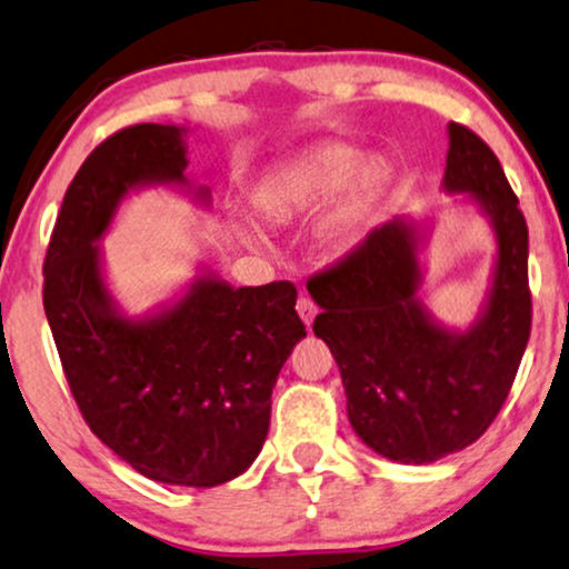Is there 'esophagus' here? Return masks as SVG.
I'll use <instances>...</instances> for the list:
<instances>
[{"label":"esophagus","mask_w":569,"mask_h":569,"mask_svg":"<svg viewBox=\"0 0 569 569\" xmlns=\"http://www.w3.org/2000/svg\"><path fill=\"white\" fill-rule=\"evenodd\" d=\"M297 312H299V317H301V322L307 325H312L315 322V317H317V305L309 297H299V301H297Z\"/></svg>","instance_id":"esophagus-1"}]
</instances>
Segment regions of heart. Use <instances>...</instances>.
I'll return each instance as SVG.
<instances>
[{"instance_id": "b5f03b06", "label": "heart", "mask_w": 569, "mask_h": 569, "mask_svg": "<svg viewBox=\"0 0 569 569\" xmlns=\"http://www.w3.org/2000/svg\"><path fill=\"white\" fill-rule=\"evenodd\" d=\"M390 181L392 169L380 158L363 161L361 150L330 142L270 173L254 189V202L272 221H289L348 192L346 229L353 231L359 218L375 206V200H380ZM249 239L260 241L257 233H249Z\"/></svg>"}]
</instances>
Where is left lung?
<instances>
[{"mask_svg": "<svg viewBox=\"0 0 569 569\" xmlns=\"http://www.w3.org/2000/svg\"><path fill=\"white\" fill-rule=\"evenodd\" d=\"M442 189L463 194L497 237L491 283L466 330L437 322L419 299L431 226L392 218L336 268L307 283L322 309L315 336L336 356L348 421L377 456L423 466L476 442L502 408L531 336L528 226L497 156L448 124Z\"/></svg>", "mask_w": 569, "mask_h": 569, "instance_id": "8db88e82", "label": "left lung"}]
</instances>
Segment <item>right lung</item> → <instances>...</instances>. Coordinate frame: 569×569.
Returning <instances> with one entry per match:
<instances>
[{
  "label": "right lung",
  "instance_id": "add662e5",
  "mask_svg": "<svg viewBox=\"0 0 569 569\" xmlns=\"http://www.w3.org/2000/svg\"><path fill=\"white\" fill-rule=\"evenodd\" d=\"M187 130L134 124L103 140L67 189L43 262V309L82 419L146 479L208 489L260 456L270 396L307 336L289 280L233 289L200 270L177 299L130 317L113 299L98 241L146 187H189Z\"/></svg>",
  "mask_w": 569,
  "mask_h": 569
}]
</instances>
